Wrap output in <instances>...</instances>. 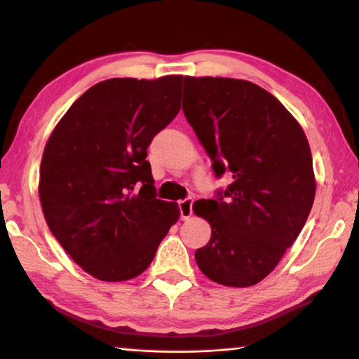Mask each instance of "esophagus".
<instances>
[{
  "mask_svg": "<svg viewBox=\"0 0 359 359\" xmlns=\"http://www.w3.org/2000/svg\"><path fill=\"white\" fill-rule=\"evenodd\" d=\"M192 203H194V200H192V198L181 200V201L178 203L180 215H181V219H182V220L191 219V215H192Z\"/></svg>",
  "mask_w": 359,
  "mask_h": 359,
  "instance_id": "1",
  "label": "esophagus"
}]
</instances>
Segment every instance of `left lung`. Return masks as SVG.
Returning a JSON list of instances; mask_svg holds the SVG:
<instances>
[{
    "label": "left lung",
    "mask_w": 359,
    "mask_h": 359,
    "mask_svg": "<svg viewBox=\"0 0 359 359\" xmlns=\"http://www.w3.org/2000/svg\"><path fill=\"white\" fill-rule=\"evenodd\" d=\"M182 92V111L215 177L233 175L217 200L194 203V212L211 225L195 259L219 285L253 286L276 267L313 208L308 139L292 114L250 81L186 76Z\"/></svg>",
    "instance_id": "1"
}]
</instances>
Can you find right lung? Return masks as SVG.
Masks as SVG:
<instances>
[{
    "mask_svg": "<svg viewBox=\"0 0 359 359\" xmlns=\"http://www.w3.org/2000/svg\"><path fill=\"white\" fill-rule=\"evenodd\" d=\"M181 83V74L101 81L46 142L39 180L45 220L97 280L140 275L180 217L177 203L156 198L147 148L180 112Z\"/></svg>",
    "mask_w": 359,
    "mask_h": 359,
    "instance_id": "right-lung-1",
    "label": "right lung"
}]
</instances>
